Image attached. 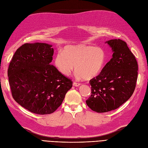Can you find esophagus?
<instances>
[{
  "label": "esophagus",
  "instance_id": "34e87169",
  "mask_svg": "<svg viewBox=\"0 0 148 148\" xmlns=\"http://www.w3.org/2000/svg\"><path fill=\"white\" fill-rule=\"evenodd\" d=\"M80 85H81V84H80V83H77V82H73V86H74L78 87V86H79Z\"/></svg>",
  "mask_w": 148,
  "mask_h": 148
}]
</instances>
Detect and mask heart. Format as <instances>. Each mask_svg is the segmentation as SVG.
Wrapping results in <instances>:
<instances>
[{
  "label": "heart",
  "instance_id": "1",
  "mask_svg": "<svg viewBox=\"0 0 148 148\" xmlns=\"http://www.w3.org/2000/svg\"><path fill=\"white\" fill-rule=\"evenodd\" d=\"M106 60V52L102 48L79 44L66 46L63 51L58 52L53 62L57 70L65 76L70 75L75 67L78 78L91 79L101 72Z\"/></svg>",
  "mask_w": 148,
  "mask_h": 148
}]
</instances>
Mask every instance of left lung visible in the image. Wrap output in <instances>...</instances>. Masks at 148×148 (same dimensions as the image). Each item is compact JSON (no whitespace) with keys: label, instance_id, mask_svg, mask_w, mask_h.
Returning <instances> with one entry per match:
<instances>
[{"label":"left lung","instance_id":"left-lung-1","mask_svg":"<svg viewBox=\"0 0 148 148\" xmlns=\"http://www.w3.org/2000/svg\"><path fill=\"white\" fill-rule=\"evenodd\" d=\"M105 43L112 51V57L100 74L90 80L91 95L86 102L98 113L115 110L132 96L138 78V63L127 43L111 39Z\"/></svg>","mask_w":148,"mask_h":148}]
</instances>
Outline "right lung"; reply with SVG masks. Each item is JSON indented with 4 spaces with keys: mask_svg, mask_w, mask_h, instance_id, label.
<instances>
[{
    "mask_svg": "<svg viewBox=\"0 0 148 148\" xmlns=\"http://www.w3.org/2000/svg\"><path fill=\"white\" fill-rule=\"evenodd\" d=\"M51 44L26 43L17 49L8 69L12 96L34 114H50L63 102L73 82L51 65Z\"/></svg>",
    "mask_w": 148,
    "mask_h": 148,
    "instance_id": "right-lung-1",
    "label": "right lung"
}]
</instances>
